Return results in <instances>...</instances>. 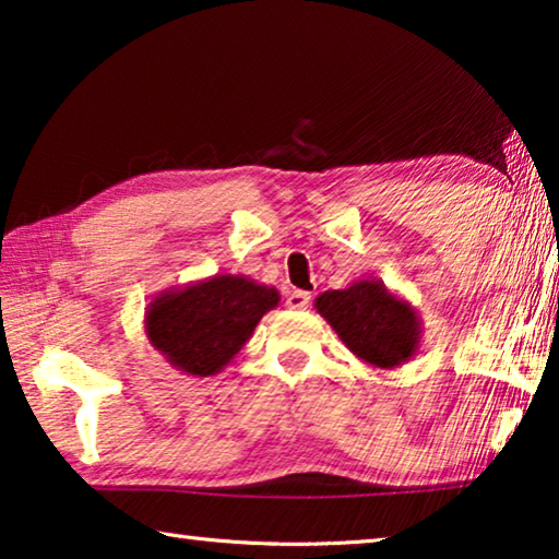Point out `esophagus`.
I'll return each instance as SVG.
<instances>
[{"label": "esophagus", "instance_id": "obj_1", "mask_svg": "<svg viewBox=\"0 0 559 559\" xmlns=\"http://www.w3.org/2000/svg\"><path fill=\"white\" fill-rule=\"evenodd\" d=\"M308 304H311V294H306V290H288L286 294V306L294 311H304Z\"/></svg>", "mask_w": 559, "mask_h": 559}]
</instances>
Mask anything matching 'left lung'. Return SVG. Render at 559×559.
Listing matches in <instances>:
<instances>
[{
    "mask_svg": "<svg viewBox=\"0 0 559 559\" xmlns=\"http://www.w3.org/2000/svg\"><path fill=\"white\" fill-rule=\"evenodd\" d=\"M313 306L338 333L345 348L368 366L401 368L420 350L423 321L418 311L383 281H353L343 290H325Z\"/></svg>",
    "mask_w": 559,
    "mask_h": 559,
    "instance_id": "obj_1",
    "label": "left lung"
}]
</instances>
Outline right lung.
<instances>
[{"mask_svg": "<svg viewBox=\"0 0 559 559\" xmlns=\"http://www.w3.org/2000/svg\"><path fill=\"white\" fill-rule=\"evenodd\" d=\"M278 300L273 286L218 273L162 290L146 308L144 331L148 343L176 370L209 378L236 358Z\"/></svg>", "mask_w": 559, "mask_h": 559, "instance_id": "add662e5", "label": "right lung"}]
</instances>
